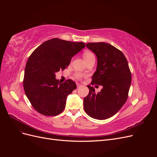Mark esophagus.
Masks as SVG:
<instances>
[{"instance_id":"34e87169","label":"esophagus","mask_w":157,"mask_h":157,"mask_svg":"<svg viewBox=\"0 0 157 157\" xmlns=\"http://www.w3.org/2000/svg\"><path fill=\"white\" fill-rule=\"evenodd\" d=\"M77 88H79V87H80L82 86L81 84H80V83H77Z\"/></svg>"}]
</instances>
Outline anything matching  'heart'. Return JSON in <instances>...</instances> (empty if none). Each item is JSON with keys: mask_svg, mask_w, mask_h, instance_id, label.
Here are the masks:
<instances>
[{"mask_svg": "<svg viewBox=\"0 0 157 157\" xmlns=\"http://www.w3.org/2000/svg\"><path fill=\"white\" fill-rule=\"evenodd\" d=\"M93 56H94V54H92V52H85L83 54V58L84 59H86L89 58H91V57H93ZM76 77L78 78H80L82 77V74L80 73H77V74H76Z\"/></svg>", "mask_w": 157, "mask_h": 157, "instance_id": "b5f03b06", "label": "heart"}]
</instances>
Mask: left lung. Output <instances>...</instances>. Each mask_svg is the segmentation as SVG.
<instances>
[{
  "mask_svg": "<svg viewBox=\"0 0 157 157\" xmlns=\"http://www.w3.org/2000/svg\"><path fill=\"white\" fill-rule=\"evenodd\" d=\"M87 48L97 57V67L92 84L102 86L96 93L88 85L89 94L84 98V109L95 119L105 120L115 115L127 100L132 75L122 52L105 42H89Z\"/></svg>",
  "mask_w": 157,
  "mask_h": 157,
  "instance_id": "obj_1",
  "label": "left lung"
}]
</instances>
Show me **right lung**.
Listing matches in <instances>:
<instances>
[{
	"label": "right lung",
	"instance_id": "add662e5",
	"mask_svg": "<svg viewBox=\"0 0 157 157\" xmlns=\"http://www.w3.org/2000/svg\"><path fill=\"white\" fill-rule=\"evenodd\" d=\"M85 46L54 38L40 44L28 59L24 73L23 88L35 110L45 116H56L65 107L68 95L77 88L72 80L60 83L56 73L69 66L73 57Z\"/></svg>",
	"mask_w": 157,
	"mask_h": 157
}]
</instances>
